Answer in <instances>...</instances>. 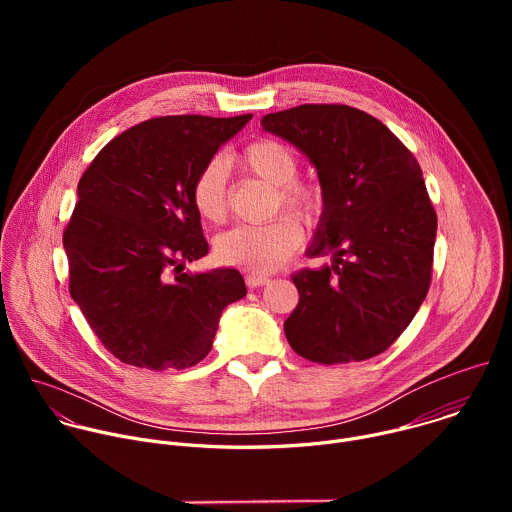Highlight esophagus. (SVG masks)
I'll return each instance as SVG.
<instances>
[{
	"label": "esophagus",
	"mask_w": 512,
	"mask_h": 512,
	"mask_svg": "<svg viewBox=\"0 0 512 512\" xmlns=\"http://www.w3.org/2000/svg\"><path fill=\"white\" fill-rule=\"evenodd\" d=\"M245 281H247L249 287H261V285H267V283H269V277L253 271V273H247V275H245Z\"/></svg>",
	"instance_id": "34e87169"
}]
</instances>
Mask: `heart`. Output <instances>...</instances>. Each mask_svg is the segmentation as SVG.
<instances>
[{
    "label": "heart",
    "mask_w": 512,
    "mask_h": 512,
    "mask_svg": "<svg viewBox=\"0 0 512 512\" xmlns=\"http://www.w3.org/2000/svg\"><path fill=\"white\" fill-rule=\"evenodd\" d=\"M239 166L251 176L273 186L269 212L281 208L314 227L326 208L320 184L298 178L300 156L289 143L275 137L251 141L239 156ZM192 204L202 221L223 225L229 216L227 166L221 156L210 158L194 176ZM290 214H279L265 225H239L214 241V255L225 265L249 271H273L294 255L304 239V229Z\"/></svg>",
    "instance_id": "1"
}]
</instances>
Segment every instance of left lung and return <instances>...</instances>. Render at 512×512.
I'll use <instances>...</instances> for the list:
<instances>
[{
    "instance_id": "1",
    "label": "left lung",
    "mask_w": 512,
    "mask_h": 512,
    "mask_svg": "<svg viewBox=\"0 0 512 512\" xmlns=\"http://www.w3.org/2000/svg\"><path fill=\"white\" fill-rule=\"evenodd\" d=\"M261 127L312 160L326 196L310 255L332 265L291 275L300 302L283 324L289 346L318 364L385 352L431 283L437 214L419 162L387 125L348 105H300Z\"/></svg>"
}]
</instances>
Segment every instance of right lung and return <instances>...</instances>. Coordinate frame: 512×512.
I'll return each instance as SVG.
<instances>
[{"label":"right lung","mask_w":512,"mask_h":512,"mask_svg":"<svg viewBox=\"0 0 512 512\" xmlns=\"http://www.w3.org/2000/svg\"><path fill=\"white\" fill-rule=\"evenodd\" d=\"M253 115H168L113 137L79 182L62 233L70 296L103 346L150 371H184L212 348L223 310L245 298L237 269L190 275L208 255L192 204L198 170Z\"/></svg>","instance_id":"right-lung-1"}]
</instances>
